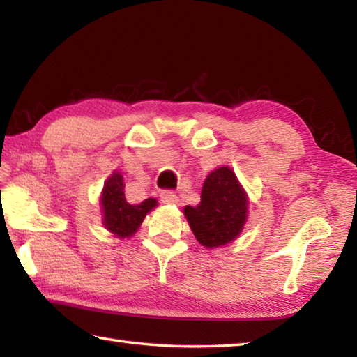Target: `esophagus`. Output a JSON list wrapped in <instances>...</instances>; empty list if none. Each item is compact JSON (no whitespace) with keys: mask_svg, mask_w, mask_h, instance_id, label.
I'll use <instances>...</instances> for the list:
<instances>
[{"mask_svg":"<svg viewBox=\"0 0 357 357\" xmlns=\"http://www.w3.org/2000/svg\"><path fill=\"white\" fill-rule=\"evenodd\" d=\"M161 201H162L164 204H178V202H179V198H178L176 193H173V192H170V190H164V192L161 193Z\"/></svg>","mask_w":357,"mask_h":357,"instance_id":"34e87169","label":"esophagus"}]
</instances>
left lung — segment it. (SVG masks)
Instances as JSON below:
<instances>
[{
	"label": "left lung",
	"instance_id": "left-lung-1",
	"mask_svg": "<svg viewBox=\"0 0 357 357\" xmlns=\"http://www.w3.org/2000/svg\"><path fill=\"white\" fill-rule=\"evenodd\" d=\"M184 216L202 247H224L244 230L248 195L230 167H218L204 181L201 202L185 206Z\"/></svg>",
	"mask_w": 357,
	"mask_h": 357
}]
</instances>
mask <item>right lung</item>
<instances>
[{
  "label": "right lung",
  "instance_id": "obj_1",
  "mask_svg": "<svg viewBox=\"0 0 357 357\" xmlns=\"http://www.w3.org/2000/svg\"><path fill=\"white\" fill-rule=\"evenodd\" d=\"M100 204L104 227L119 239L132 238L147 213L158 207L155 198L144 199L141 204H128L124 195L123 174L118 170L104 183Z\"/></svg>",
  "mask_w": 357,
  "mask_h": 357
}]
</instances>
